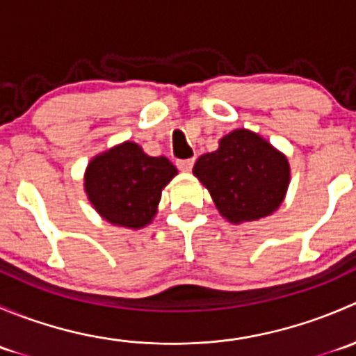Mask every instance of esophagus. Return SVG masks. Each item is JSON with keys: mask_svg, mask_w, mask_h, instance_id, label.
<instances>
[{"mask_svg": "<svg viewBox=\"0 0 356 356\" xmlns=\"http://www.w3.org/2000/svg\"><path fill=\"white\" fill-rule=\"evenodd\" d=\"M193 165H195V160H193V158H189V160H177L179 170L182 172H189L193 168Z\"/></svg>", "mask_w": 356, "mask_h": 356, "instance_id": "1", "label": "esophagus"}]
</instances>
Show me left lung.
<instances>
[{
  "label": "left lung",
  "mask_w": 356,
  "mask_h": 356,
  "mask_svg": "<svg viewBox=\"0 0 356 356\" xmlns=\"http://www.w3.org/2000/svg\"><path fill=\"white\" fill-rule=\"evenodd\" d=\"M193 174L232 224L258 220L281 207L289 186L288 158L248 129H236L196 160Z\"/></svg>",
  "instance_id": "left-lung-1"
}]
</instances>
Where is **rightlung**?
<instances>
[{"instance_id": "right-lung-1", "label": "right lung", "mask_w": 356, "mask_h": 356, "mask_svg": "<svg viewBox=\"0 0 356 356\" xmlns=\"http://www.w3.org/2000/svg\"><path fill=\"white\" fill-rule=\"evenodd\" d=\"M177 175L165 156H148L125 141L89 161L84 189L95 210L110 224L141 229L153 220L161 189Z\"/></svg>"}]
</instances>
